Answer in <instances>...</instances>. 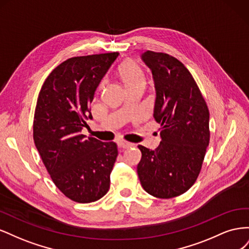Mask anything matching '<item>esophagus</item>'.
Wrapping results in <instances>:
<instances>
[{"label": "esophagus", "instance_id": "34e87169", "mask_svg": "<svg viewBox=\"0 0 249 249\" xmlns=\"http://www.w3.org/2000/svg\"><path fill=\"white\" fill-rule=\"evenodd\" d=\"M118 145H119L120 147H123V148H127V147L134 146L135 144H134V143L127 142V141H124V140H119V141H118Z\"/></svg>", "mask_w": 249, "mask_h": 249}]
</instances>
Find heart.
<instances>
[{"mask_svg": "<svg viewBox=\"0 0 249 249\" xmlns=\"http://www.w3.org/2000/svg\"><path fill=\"white\" fill-rule=\"evenodd\" d=\"M118 76L126 89L135 86H144L145 76L141 67L133 61H125L118 67Z\"/></svg>", "mask_w": 249, "mask_h": 249, "instance_id": "b5f03b06", "label": "heart"}]
</instances>
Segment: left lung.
<instances>
[{
	"label": "left lung",
	"instance_id": "obj_1",
	"mask_svg": "<svg viewBox=\"0 0 249 249\" xmlns=\"http://www.w3.org/2000/svg\"><path fill=\"white\" fill-rule=\"evenodd\" d=\"M142 60L155 81L154 117L162 140L155 150L138 145L137 173L148 194L172 198L189 190L199 175L210 141V113L192 74L177 58L146 51Z\"/></svg>",
	"mask_w": 249,
	"mask_h": 249
}]
</instances>
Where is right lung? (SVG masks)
<instances>
[{"label":"right lung","instance_id":"obj_1","mask_svg":"<svg viewBox=\"0 0 249 249\" xmlns=\"http://www.w3.org/2000/svg\"><path fill=\"white\" fill-rule=\"evenodd\" d=\"M117 52L72 57L49 74L37 99L33 139L58 189L70 199L99 200L110 188L118 155L115 142L86 138L82 129L101 80L118 57Z\"/></svg>","mask_w":249,"mask_h":249}]
</instances>
